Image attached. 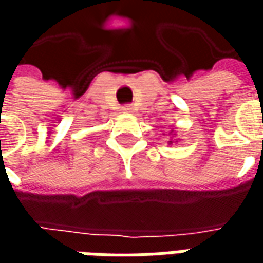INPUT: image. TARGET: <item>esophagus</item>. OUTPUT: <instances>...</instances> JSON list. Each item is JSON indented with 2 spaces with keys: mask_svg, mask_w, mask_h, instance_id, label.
Here are the masks:
<instances>
[{
  "mask_svg": "<svg viewBox=\"0 0 263 263\" xmlns=\"http://www.w3.org/2000/svg\"><path fill=\"white\" fill-rule=\"evenodd\" d=\"M122 111L126 112V114H129V112H132V107L131 105H124V107H122Z\"/></svg>",
  "mask_w": 263,
  "mask_h": 263,
  "instance_id": "34e87169",
  "label": "esophagus"
}]
</instances>
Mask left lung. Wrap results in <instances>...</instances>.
Returning a JSON list of instances; mask_svg holds the SVG:
<instances>
[{"label": "left lung", "instance_id": "8db88e82", "mask_svg": "<svg viewBox=\"0 0 263 263\" xmlns=\"http://www.w3.org/2000/svg\"><path fill=\"white\" fill-rule=\"evenodd\" d=\"M177 141H179V139H176L175 142H177ZM172 143H173V141H169V145H172Z\"/></svg>", "mask_w": 263, "mask_h": 263}]
</instances>
